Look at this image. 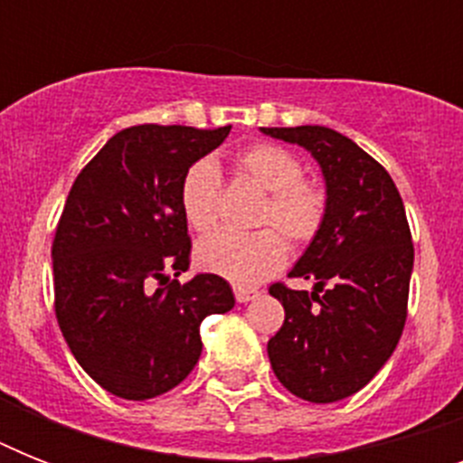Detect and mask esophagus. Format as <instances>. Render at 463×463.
I'll list each match as a JSON object with an SVG mask.
<instances>
[{
  "label": "esophagus",
  "instance_id": "obj_1",
  "mask_svg": "<svg viewBox=\"0 0 463 463\" xmlns=\"http://www.w3.org/2000/svg\"><path fill=\"white\" fill-rule=\"evenodd\" d=\"M260 296V293H257V290H250V288H235V300H238V303H250V300H254V298Z\"/></svg>",
  "mask_w": 463,
  "mask_h": 463
}]
</instances>
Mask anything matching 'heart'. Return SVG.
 <instances>
[{
	"label": "heart",
	"mask_w": 463,
	"mask_h": 463,
	"mask_svg": "<svg viewBox=\"0 0 463 463\" xmlns=\"http://www.w3.org/2000/svg\"><path fill=\"white\" fill-rule=\"evenodd\" d=\"M235 170L254 187L267 192L260 211L261 225H274L296 245H305L322 228L326 194L303 177V163L288 148L276 144H252L235 154ZM223 180L213 160H196L184 173L180 187L182 213L192 231L206 232L218 221ZM288 247L271 228L240 235L218 231L196 245V264L240 288H252L274 276L286 264Z\"/></svg>",
	"instance_id": "obj_1"
}]
</instances>
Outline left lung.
<instances>
[{
	"label": "left lung",
	"mask_w": 463,
	"mask_h": 463,
	"mask_svg": "<svg viewBox=\"0 0 463 463\" xmlns=\"http://www.w3.org/2000/svg\"><path fill=\"white\" fill-rule=\"evenodd\" d=\"M303 146L322 170L326 213L290 279L269 293L286 319L269 338V360L290 394L331 403L355 394L394 353L406 324L413 242L394 180L344 134L329 127H260Z\"/></svg>",
	"instance_id": "obj_1"
}]
</instances>
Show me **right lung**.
I'll use <instances>...</instances> for the list:
<instances>
[{
	"label": "right lung",
	"mask_w": 463,
	"mask_h": 463,
	"mask_svg": "<svg viewBox=\"0 0 463 463\" xmlns=\"http://www.w3.org/2000/svg\"><path fill=\"white\" fill-rule=\"evenodd\" d=\"M231 127L122 129L83 167L52 242L54 312L76 363L110 394L144 402L177 387L202 355L199 326L235 305L225 279L189 267L184 173Z\"/></svg>",
	"instance_id": "1"
}]
</instances>
